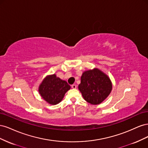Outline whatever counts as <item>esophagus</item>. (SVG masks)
<instances>
[{
    "label": "esophagus",
    "instance_id": "esophagus-1",
    "mask_svg": "<svg viewBox=\"0 0 148 148\" xmlns=\"http://www.w3.org/2000/svg\"><path fill=\"white\" fill-rule=\"evenodd\" d=\"M71 88H72L73 89H76V88H77V85L72 84V85H71Z\"/></svg>",
    "mask_w": 148,
    "mask_h": 148
}]
</instances>
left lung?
Masks as SVG:
<instances>
[{"mask_svg": "<svg viewBox=\"0 0 148 148\" xmlns=\"http://www.w3.org/2000/svg\"><path fill=\"white\" fill-rule=\"evenodd\" d=\"M112 84L108 76L98 69L85 71L81 77L78 89L84 99L93 105H97L108 97Z\"/></svg>", "mask_w": 148, "mask_h": 148, "instance_id": "1", "label": "left lung"}]
</instances>
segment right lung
Listing matches in <instances>:
<instances>
[{
	"instance_id": "add662e5",
	"label": "right lung",
	"mask_w": 148,
	"mask_h": 148,
	"mask_svg": "<svg viewBox=\"0 0 148 148\" xmlns=\"http://www.w3.org/2000/svg\"><path fill=\"white\" fill-rule=\"evenodd\" d=\"M66 81L57 77L56 74L48 75L39 86L40 95L49 104L56 105L63 99L65 94L70 89Z\"/></svg>"
}]
</instances>
